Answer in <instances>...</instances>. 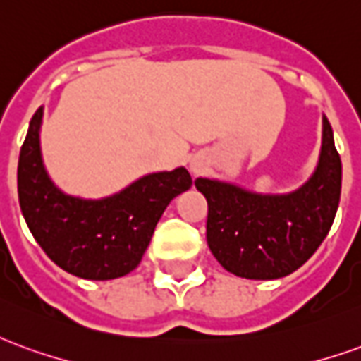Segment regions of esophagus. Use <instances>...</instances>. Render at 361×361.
Returning a JSON list of instances; mask_svg holds the SVG:
<instances>
[{
    "instance_id": "34e87169",
    "label": "esophagus",
    "mask_w": 361,
    "mask_h": 361,
    "mask_svg": "<svg viewBox=\"0 0 361 361\" xmlns=\"http://www.w3.org/2000/svg\"><path fill=\"white\" fill-rule=\"evenodd\" d=\"M204 166H207V162H204L203 157H193L191 158V162H189V170L193 173H199L203 172Z\"/></svg>"
}]
</instances>
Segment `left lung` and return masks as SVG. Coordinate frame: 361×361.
<instances>
[{
	"mask_svg": "<svg viewBox=\"0 0 361 361\" xmlns=\"http://www.w3.org/2000/svg\"><path fill=\"white\" fill-rule=\"evenodd\" d=\"M342 162L323 114L321 152L310 180L290 193H257L230 181L197 178L209 203L207 243L220 265L251 280L282 279L317 251L341 201Z\"/></svg>",
	"mask_w": 361,
	"mask_h": 361,
	"instance_id": "8db88e82",
	"label": "left lung"
}]
</instances>
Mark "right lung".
I'll list each match as a JSON object with an SVG mask.
<instances>
[{"label": "right lung", "mask_w": 361, "mask_h": 361, "mask_svg": "<svg viewBox=\"0 0 361 361\" xmlns=\"http://www.w3.org/2000/svg\"><path fill=\"white\" fill-rule=\"evenodd\" d=\"M44 108L30 119L17 168L20 212L46 255L79 279L126 276L141 263L158 220L172 199L191 188L180 166L147 173L114 195L85 199L54 183L44 166L40 127Z\"/></svg>", "instance_id": "obj_1"}]
</instances>
